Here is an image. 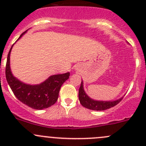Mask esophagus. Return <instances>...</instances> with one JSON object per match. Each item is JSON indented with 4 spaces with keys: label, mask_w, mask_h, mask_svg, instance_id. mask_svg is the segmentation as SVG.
<instances>
[{
    "label": "esophagus",
    "mask_w": 146,
    "mask_h": 146,
    "mask_svg": "<svg viewBox=\"0 0 146 146\" xmlns=\"http://www.w3.org/2000/svg\"><path fill=\"white\" fill-rule=\"evenodd\" d=\"M80 65H78V64L75 66H74V68H75V70H78L79 69V68H80Z\"/></svg>",
    "instance_id": "34e87169"
}]
</instances>
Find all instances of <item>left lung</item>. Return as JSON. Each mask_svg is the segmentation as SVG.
Segmentation results:
<instances>
[{
  "label": "left lung",
  "mask_w": 146,
  "mask_h": 146,
  "mask_svg": "<svg viewBox=\"0 0 146 146\" xmlns=\"http://www.w3.org/2000/svg\"><path fill=\"white\" fill-rule=\"evenodd\" d=\"M78 97H79L80 102L83 107L89 109V110H94V111H103V110L111 108V107L117 105L123 98V96L120 98L119 99L115 100H94V99H92L86 94L84 89V84H83L82 80L81 82V85L79 89Z\"/></svg>",
  "instance_id": "obj_1"
}]
</instances>
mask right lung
I'll use <instances>...</instances> for the list:
<instances>
[{
  "label": "right lung",
  "instance_id": "1",
  "mask_svg": "<svg viewBox=\"0 0 146 146\" xmlns=\"http://www.w3.org/2000/svg\"><path fill=\"white\" fill-rule=\"evenodd\" d=\"M28 30L24 32L17 41ZM13 46L14 44L11 47L7 55L5 75L8 84L14 96L23 104L35 110H44L53 105L58 98L61 86L69 78V72L52 75L40 84H29L24 83L14 76L11 70L10 53Z\"/></svg>",
  "mask_w": 146,
  "mask_h": 146
}]
</instances>
